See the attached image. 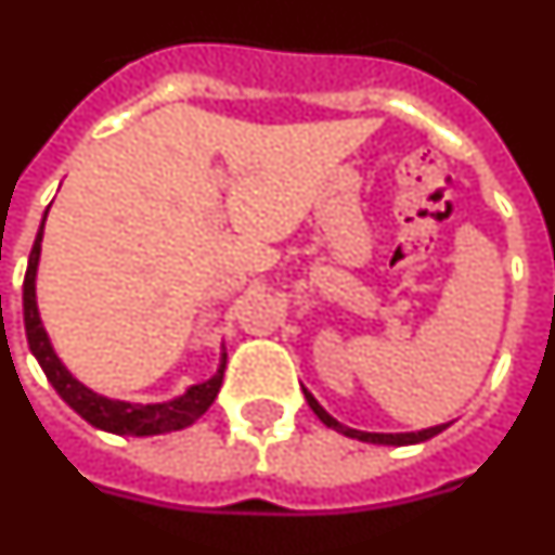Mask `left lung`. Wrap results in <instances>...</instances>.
<instances>
[{
  "label": "left lung",
  "mask_w": 555,
  "mask_h": 555,
  "mask_svg": "<svg viewBox=\"0 0 555 555\" xmlns=\"http://www.w3.org/2000/svg\"><path fill=\"white\" fill-rule=\"evenodd\" d=\"M305 398L307 403H310V409L315 412V417H319L324 426L335 428V431H341V435L347 437H356V440H364V443H378V446H412V443H423V440H431L435 435H440L449 423H443V426H431V428H423V431H406V435H378V431H358V428H349L344 426V423H338L333 417V414L324 412V406H321L319 400L313 398V395L307 392L305 389Z\"/></svg>",
  "instance_id": "8db88e82"
}]
</instances>
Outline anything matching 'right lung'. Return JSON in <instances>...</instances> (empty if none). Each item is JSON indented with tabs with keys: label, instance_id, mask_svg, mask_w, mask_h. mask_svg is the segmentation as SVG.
Listing matches in <instances>:
<instances>
[{
	"label": "right lung",
	"instance_id": "1",
	"mask_svg": "<svg viewBox=\"0 0 555 555\" xmlns=\"http://www.w3.org/2000/svg\"><path fill=\"white\" fill-rule=\"evenodd\" d=\"M48 220V211H44ZM44 220H41L39 234L33 242L30 259H27L25 273V293H22V305H25V333L30 352L36 356L39 366L44 370L53 389L62 395V400L69 409H76L83 421L90 426L101 428V431H112V435H132V437H149V435H166V431H177L203 417L208 406L214 403L217 392L222 386V375H225V352L220 358V366L214 372V378L206 384H197L185 389V395L166 403H127V400H112L104 395L92 392L78 378H73L67 366L59 361L53 344H50L48 333L41 327L39 307H36V270H39V254H41V236H44Z\"/></svg>",
	"mask_w": 555,
	"mask_h": 555
}]
</instances>
